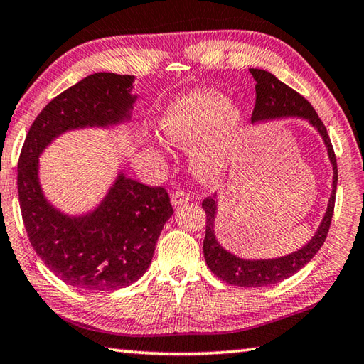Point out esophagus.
I'll list each match as a JSON object with an SVG mask.
<instances>
[{"label":"esophagus","instance_id":"obj_1","mask_svg":"<svg viewBox=\"0 0 364 364\" xmlns=\"http://www.w3.org/2000/svg\"><path fill=\"white\" fill-rule=\"evenodd\" d=\"M191 200V196L186 191H176L172 196V205L173 206H180L183 203H188Z\"/></svg>","mask_w":364,"mask_h":364}]
</instances>
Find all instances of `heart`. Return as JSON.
<instances>
[{"label": "heart", "instance_id": "1", "mask_svg": "<svg viewBox=\"0 0 364 364\" xmlns=\"http://www.w3.org/2000/svg\"><path fill=\"white\" fill-rule=\"evenodd\" d=\"M164 135L180 148H191V168L205 181L218 180L243 151L247 118L238 105L215 90L184 95L162 112Z\"/></svg>", "mask_w": 364, "mask_h": 364}]
</instances>
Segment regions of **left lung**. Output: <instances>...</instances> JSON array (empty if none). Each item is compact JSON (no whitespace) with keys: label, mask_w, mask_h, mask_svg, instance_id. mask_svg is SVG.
Returning a JSON list of instances; mask_svg holds the SVG:
<instances>
[{"label":"left lung","mask_w":364,"mask_h":364,"mask_svg":"<svg viewBox=\"0 0 364 364\" xmlns=\"http://www.w3.org/2000/svg\"><path fill=\"white\" fill-rule=\"evenodd\" d=\"M249 73L252 74L255 80V95H257L251 118L252 123H268V121L284 118H301L308 121L318 132L320 137H322L333 168L331 196L316 233L312 235L311 240L304 246L287 255H281V257L243 259L240 255L227 251L218 241L215 230L218 216V196L215 194L203 200L202 206L206 213L203 255L206 265L218 277H220L227 284H232V286L265 287L274 286V284L287 279V277L300 272L304 265H308L325 243L333 218L334 198H336L338 166L328 132H326V127L322 123V119L318 118L314 107L306 101L301 95H298L295 90H291L286 83L277 80L268 70L249 69Z\"/></svg>","instance_id":"8db88e82"}]
</instances>
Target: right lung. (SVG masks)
I'll use <instances>...</instances> for the list:
<instances>
[{"label":"right lung","instance_id":"right-lung-1","mask_svg":"<svg viewBox=\"0 0 364 364\" xmlns=\"http://www.w3.org/2000/svg\"><path fill=\"white\" fill-rule=\"evenodd\" d=\"M134 75L97 73L50 101L28 132L18 159V202L36 254L63 282L83 290L131 286L151 265L164 224L173 215L164 188H149L118 170L95 208L68 215L48 200L39 158L60 135L131 121Z\"/></svg>","mask_w":364,"mask_h":364}]
</instances>
